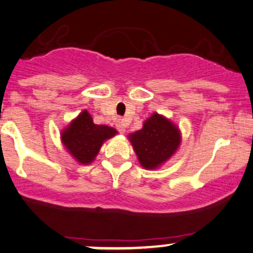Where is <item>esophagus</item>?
Instances as JSON below:
<instances>
[{"mask_svg":"<svg viewBox=\"0 0 253 253\" xmlns=\"http://www.w3.org/2000/svg\"><path fill=\"white\" fill-rule=\"evenodd\" d=\"M126 127H127V122L125 120H119L118 124H116V128L120 133H125L126 132Z\"/></svg>","mask_w":253,"mask_h":253,"instance_id":"34e87169","label":"esophagus"}]
</instances>
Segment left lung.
Returning <instances> with one entry per match:
<instances>
[{
	"label": "left lung",
	"instance_id": "1",
	"mask_svg": "<svg viewBox=\"0 0 253 253\" xmlns=\"http://www.w3.org/2000/svg\"><path fill=\"white\" fill-rule=\"evenodd\" d=\"M128 139L141 167L154 170L177 151L181 144V132L170 119L154 113L144 121L143 128L129 133Z\"/></svg>",
	"mask_w": 253,
	"mask_h": 253
}]
</instances>
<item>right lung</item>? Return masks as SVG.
<instances>
[{"mask_svg": "<svg viewBox=\"0 0 253 253\" xmlns=\"http://www.w3.org/2000/svg\"><path fill=\"white\" fill-rule=\"evenodd\" d=\"M118 134L107 125L93 124L92 116L84 109L61 131V141L74 160L80 165H90L95 161L105 140Z\"/></svg>", "mask_w": 253, "mask_h": 253, "instance_id": "right-lung-1", "label": "right lung"}]
</instances>
